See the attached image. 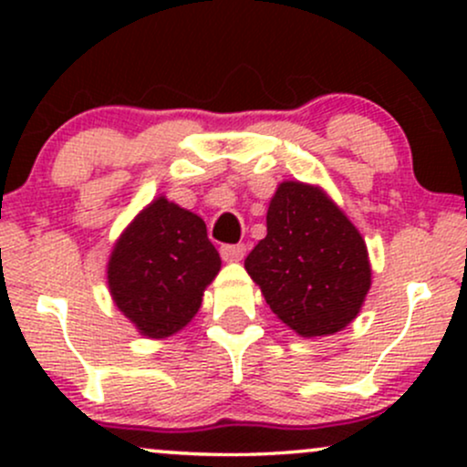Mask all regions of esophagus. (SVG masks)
<instances>
[{
  "mask_svg": "<svg viewBox=\"0 0 467 467\" xmlns=\"http://www.w3.org/2000/svg\"><path fill=\"white\" fill-rule=\"evenodd\" d=\"M223 261H241L245 256V245L244 244H226L219 248Z\"/></svg>",
  "mask_w": 467,
  "mask_h": 467,
  "instance_id": "34e87169",
  "label": "esophagus"
}]
</instances>
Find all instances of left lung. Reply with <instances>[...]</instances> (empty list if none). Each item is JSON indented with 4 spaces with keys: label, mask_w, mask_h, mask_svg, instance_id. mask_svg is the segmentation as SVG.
<instances>
[{
    "label": "left lung",
    "mask_w": 467,
    "mask_h": 467,
    "mask_svg": "<svg viewBox=\"0 0 467 467\" xmlns=\"http://www.w3.org/2000/svg\"><path fill=\"white\" fill-rule=\"evenodd\" d=\"M265 303L301 336H329L360 312L371 287L367 245L323 191L283 182L267 208V234L245 256Z\"/></svg>",
    "instance_id": "1"
}]
</instances>
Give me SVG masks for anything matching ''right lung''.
<instances>
[{
    "instance_id": "1",
    "label": "right lung",
    "mask_w": 467,
    "mask_h": 467,
    "mask_svg": "<svg viewBox=\"0 0 467 467\" xmlns=\"http://www.w3.org/2000/svg\"><path fill=\"white\" fill-rule=\"evenodd\" d=\"M222 259L206 223L164 197L122 233L109 259V289L122 314L149 337L189 325Z\"/></svg>"
}]
</instances>
